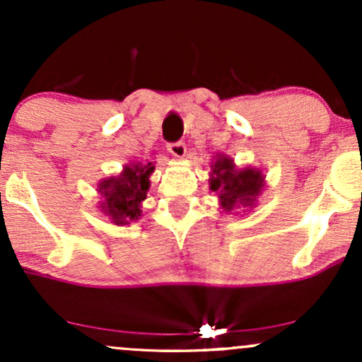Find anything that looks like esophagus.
<instances>
[{
    "label": "esophagus",
    "instance_id": "1",
    "mask_svg": "<svg viewBox=\"0 0 362 362\" xmlns=\"http://www.w3.org/2000/svg\"><path fill=\"white\" fill-rule=\"evenodd\" d=\"M168 151H170V155H172V156L184 158L185 153H187V146H185V143H182V141H177V143H170L168 144Z\"/></svg>",
    "mask_w": 362,
    "mask_h": 362
}]
</instances>
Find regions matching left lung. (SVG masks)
I'll use <instances>...</instances> for the list:
<instances>
[{"label": "left lung", "mask_w": 362, "mask_h": 362, "mask_svg": "<svg viewBox=\"0 0 362 362\" xmlns=\"http://www.w3.org/2000/svg\"><path fill=\"white\" fill-rule=\"evenodd\" d=\"M264 175L257 168H236L233 160L218 156L211 165L209 187L218 194L223 211L231 213L236 207H252L264 187Z\"/></svg>", "instance_id": "1"}]
</instances>
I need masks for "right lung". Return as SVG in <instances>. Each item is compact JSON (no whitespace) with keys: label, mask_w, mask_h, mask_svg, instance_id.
<instances>
[{"label":"right lung","mask_w":362,"mask_h":362,"mask_svg":"<svg viewBox=\"0 0 362 362\" xmlns=\"http://www.w3.org/2000/svg\"><path fill=\"white\" fill-rule=\"evenodd\" d=\"M153 172V163L126 165L120 175L105 178L98 184V192L103 197L100 207L112 223L129 224L138 221L143 213L141 204L149 190V175Z\"/></svg>","instance_id":"add662e5"}]
</instances>
